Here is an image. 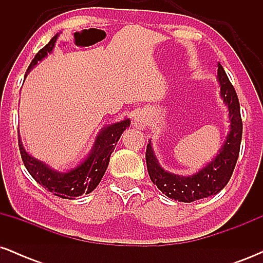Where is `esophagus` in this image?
<instances>
[{
    "label": "esophagus",
    "instance_id": "esophagus-1",
    "mask_svg": "<svg viewBox=\"0 0 263 263\" xmlns=\"http://www.w3.org/2000/svg\"><path fill=\"white\" fill-rule=\"evenodd\" d=\"M134 125H135L136 127H137V128L143 129V128H144V126H146V121H144L143 117L137 116V117H135V120H134Z\"/></svg>",
    "mask_w": 263,
    "mask_h": 263
}]
</instances>
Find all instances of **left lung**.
<instances>
[{
	"mask_svg": "<svg viewBox=\"0 0 263 263\" xmlns=\"http://www.w3.org/2000/svg\"><path fill=\"white\" fill-rule=\"evenodd\" d=\"M218 79L221 86V98L229 107L231 129L224 146L213 162L192 177L176 176L163 170L153 155L151 143L147 144L146 163L151 180L163 194L174 200L192 203L198 199L215 195L229 183L236 165L242 137L240 102L221 64L218 65Z\"/></svg>",
	"mask_w": 263,
	"mask_h": 263,
	"instance_id": "8db88e82",
	"label": "left lung"
}]
</instances>
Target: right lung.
<instances>
[{
	"label": "right lung",
	"instance_id": "obj_1",
	"mask_svg": "<svg viewBox=\"0 0 263 263\" xmlns=\"http://www.w3.org/2000/svg\"><path fill=\"white\" fill-rule=\"evenodd\" d=\"M58 34L54 35L49 43L35 54L34 59L32 60L27 69V73L37 64L39 60H42L48 55V53L52 52ZM128 126L129 120L127 119L105 127L96 138L90 156L81 164L68 173H59V172L50 170L43 162H39L38 159L29 156L23 148L20 138H18V147H20L21 157L25 163V167L35 182L43 185V188L48 189L57 197L63 199H75L79 195L89 194L98 186L101 178L104 177L108 161H110V156L115 149L117 141L120 140L122 132Z\"/></svg>",
	"mask_w": 263,
	"mask_h": 263
}]
</instances>
